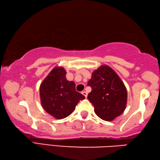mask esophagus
<instances>
[{
    "instance_id": "34e87169",
    "label": "esophagus",
    "mask_w": 160,
    "mask_h": 160,
    "mask_svg": "<svg viewBox=\"0 0 160 160\" xmlns=\"http://www.w3.org/2000/svg\"><path fill=\"white\" fill-rule=\"evenodd\" d=\"M83 96H84L86 98L87 97V96H88V93H87V92L86 91H82V93Z\"/></svg>"
}]
</instances>
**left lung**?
Returning a JSON list of instances; mask_svg holds the SVG:
<instances>
[{"label":"left lung","instance_id":"left-lung-1","mask_svg":"<svg viewBox=\"0 0 160 160\" xmlns=\"http://www.w3.org/2000/svg\"><path fill=\"white\" fill-rule=\"evenodd\" d=\"M88 86L92 88L88 99L100 119L110 122L124 112L127 102V90L111 67L102 65L95 70Z\"/></svg>","mask_w":160,"mask_h":160}]
</instances>
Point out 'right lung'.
Returning <instances> with one entry per match:
<instances>
[{"mask_svg":"<svg viewBox=\"0 0 160 160\" xmlns=\"http://www.w3.org/2000/svg\"><path fill=\"white\" fill-rule=\"evenodd\" d=\"M66 74L63 67H55L40 86L42 107L58 119L68 117L74 111L78 102L85 98L76 91L74 82L67 80Z\"/></svg>","mask_w":160,"mask_h":160,"instance_id":"obj_1","label":"right lung"}]
</instances>
